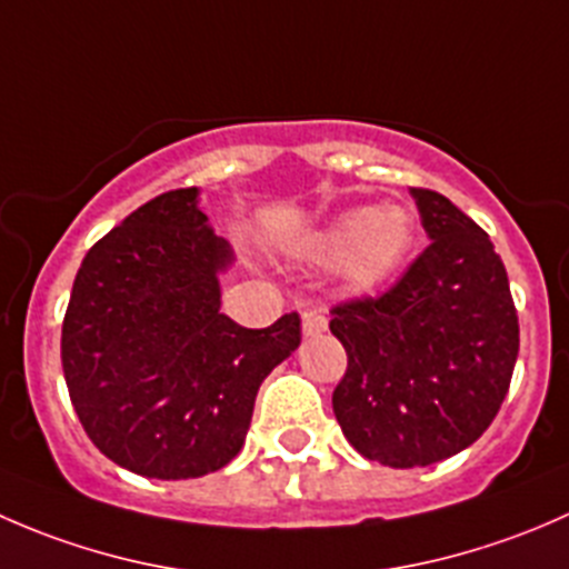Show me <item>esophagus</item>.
<instances>
[{
	"instance_id": "1",
	"label": "esophagus",
	"mask_w": 569,
	"mask_h": 569,
	"mask_svg": "<svg viewBox=\"0 0 569 569\" xmlns=\"http://www.w3.org/2000/svg\"><path fill=\"white\" fill-rule=\"evenodd\" d=\"M327 330V313L319 311V308H311V311L302 313V336H319V332Z\"/></svg>"
}]
</instances>
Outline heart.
<instances>
[{"label": "heart", "instance_id": "1", "mask_svg": "<svg viewBox=\"0 0 569 569\" xmlns=\"http://www.w3.org/2000/svg\"><path fill=\"white\" fill-rule=\"evenodd\" d=\"M416 239V222L401 206H355L332 217L313 237L319 261H341L343 286L352 295H371L405 263Z\"/></svg>", "mask_w": 569, "mask_h": 569}]
</instances>
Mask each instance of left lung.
Here are the masks:
<instances>
[{
  "label": "left lung",
  "instance_id": "obj_1",
  "mask_svg": "<svg viewBox=\"0 0 569 569\" xmlns=\"http://www.w3.org/2000/svg\"><path fill=\"white\" fill-rule=\"evenodd\" d=\"M429 248L377 300L332 308L347 349L332 391L341 432L366 460L423 468L481 438L520 349L509 278L490 237L432 189H410Z\"/></svg>",
  "mask_w": 569,
  "mask_h": 569
}]
</instances>
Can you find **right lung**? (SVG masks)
<instances>
[{"label":"right lung","instance_id":"obj_1","mask_svg":"<svg viewBox=\"0 0 569 569\" xmlns=\"http://www.w3.org/2000/svg\"><path fill=\"white\" fill-rule=\"evenodd\" d=\"M233 250L173 189L93 244L62 321V371L96 449L148 479H198L242 451L269 371L300 347V317L248 330L220 313Z\"/></svg>","mask_w":569,"mask_h":569}]
</instances>
